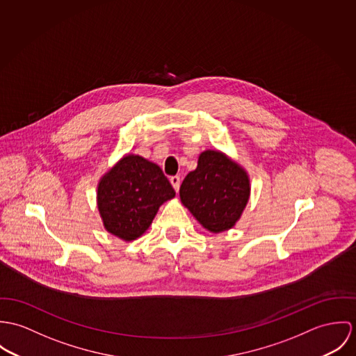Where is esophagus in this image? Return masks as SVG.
Returning a JSON list of instances; mask_svg holds the SVG:
<instances>
[{"label":"esophagus","instance_id":"34e87169","mask_svg":"<svg viewBox=\"0 0 356 356\" xmlns=\"http://www.w3.org/2000/svg\"><path fill=\"white\" fill-rule=\"evenodd\" d=\"M180 183H181V180H180L179 176H172V177H170V184L173 186V188H175L176 193H177L179 188H180Z\"/></svg>","mask_w":356,"mask_h":356}]
</instances>
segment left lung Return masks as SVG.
Returning <instances> with one entry per match:
<instances>
[{
  "mask_svg": "<svg viewBox=\"0 0 356 356\" xmlns=\"http://www.w3.org/2000/svg\"><path fill=\"white\" fill-rule=\"evenodd\" d=\"M250 177L236 161L218 150H204L195 170L181 183V203L211 234L225 232L236 225L248 199Z\"/></svg>",
  "mask_w": 356,
  "mask_h": 356,
  "instance_id": "8db88e82",
  "label": "left lung"
}]
</instances>
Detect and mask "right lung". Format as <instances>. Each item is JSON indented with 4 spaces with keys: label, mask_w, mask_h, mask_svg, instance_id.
Masks as SVG:
<instances>
[{
    "label": "right lung",
    "mask_w": 356,
    "mask_h": 356,
    "mask_svg": "<svg viewBox=\"0 0 356 356\" xmlns=\"http://www.w3.org/2000/svg\"><path fill=\"white\" fill-rule=\"evenodd\" d=\"M175 195L157 163L127 154L101 177L97 206L104 228L124 241H132L149 229L159 206Z\"/></svg>",
    "instance_id": "add662e5"
}]
</instances>
